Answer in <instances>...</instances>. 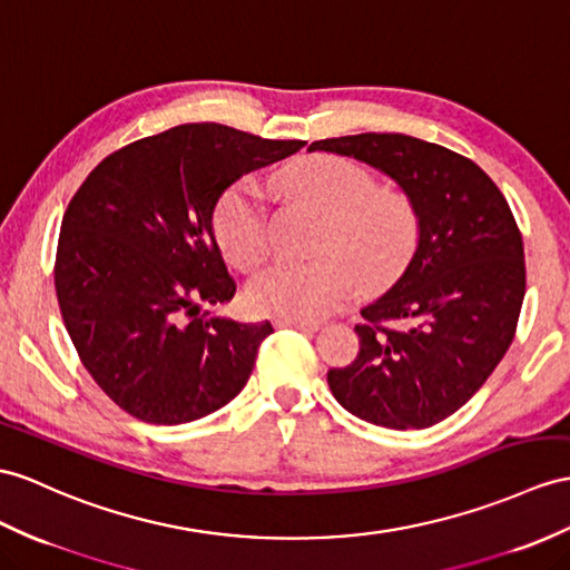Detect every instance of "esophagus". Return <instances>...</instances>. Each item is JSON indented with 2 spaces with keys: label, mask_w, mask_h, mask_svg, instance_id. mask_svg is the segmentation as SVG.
Wrapping results in <instances>:
<instances>
[{
  "label": "esophagus",
  "mask_w": 570,
  "mask_h": 570,
  "mask_svg": "<svg viewBox=\"0 0 570 570\" xmlns=\"http://www.w3.org/2000/svg\"><path fill=\"white\" fill-rule=\"evenodd\" d=\"M273 324L277 328H297V331H304V333H312V331L322 326L318 322H302V318H275Z\"/></svg>",
  "instance_id": "obj_1"
}]
</instances>
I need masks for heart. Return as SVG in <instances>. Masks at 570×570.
Instances as JSON below:
<instances>
[{
    "label": "heart",
    "mask_w": 570,
    "mask_h": 570,
    "mask_svg": "<svg viewBox=\"0 0 570 570\" xmlns=\"http://www.w3.org/2000/svg\"><path fill=\"white\" fill-rule=\"evenodd\" d=\"M285 198L326 217L314 263H277L248 287L252 309L273 318L324 316L360 285H394L421 242V215L409 193L380 188L367 166L338 155H309L273 174ZM213 234L232 266L254 271L268 256V217L252 180L232 184L213 210Z\"/></svg>",
    "instance_id": "b5f03b06"
}]
</instances>
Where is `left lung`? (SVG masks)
<instances>
[{"mask_svg": "<svg viewBox=\"0 0 570 570\" xmlns=\"http://www.w3.org/2000/svg\"><path fill=\"white\" fill-rule=\"evenodd\" d=\"M392 176L421 215V242L399 283L365 307L360 351L328 370L338 404L367 423L423 430L474 396L515 338L524 248L505 196L481 166L399 132L309 145Z\"/></svg>", "mask_w": 570, "mask_h": 570, "instance_id": "1", "label": "left lung"}]
</instances>
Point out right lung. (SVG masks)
I'll use <instances>...</instances> for the list:
<instances>
[{"mask_svg": "<svg viewBox=\"0 0 570 570\" xmlns=\"http://www.w3.org/2000/svg\"><path fill=\"white\" fill-rule=\"evenodd\" d=\"M219 122L125 145L69 200L55 289L81 365L142 423L198 421L237 396L273 326L203 312L237 293L213 234L234 180L302 149Z\"/></svg>", "mask_w": 570, "mask_h": 570, "instance_id": "add662e5", "label": "right lung"}]
</instances>
